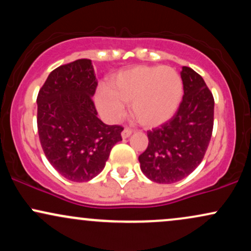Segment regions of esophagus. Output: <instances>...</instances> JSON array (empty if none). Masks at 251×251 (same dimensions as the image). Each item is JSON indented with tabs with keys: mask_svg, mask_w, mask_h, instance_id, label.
<instances>
[{
	"mask_svg": "<svg viewBox=\"0 0 251 251\" xmlns=\"http://www.w3.org/2000/svg\"><path fill=\"white\" fill-rule=\"evenodd\" d=\"M132 134V129L131 128H124V131L122 132V137H123V139H126V138H128L129 135Z\"/></svg>",
	"mask_w": 251,
	"mask_h": 251,
	"instance_id": "obj_1",
	"label": "esophagus"
}]
</instances>
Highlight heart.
Segmentation results:
<instances>
[{"instance_id":"1","label":"heart","mask_w":251,"mask_h":251,"mask_svg":"<svg viewBox=\"0 0 251 251\" xmlns=\"http://www.w3.org/2000/svg\"><path fill=\"white\" fill-rule=\"evenodd\" d=\"M183 83L175 70L162 66H138L112 77L108 91L97 94V106L106 118L117 120L129 105L131 116L145 127L169 122L177 112Z\"/></svg>"}]
</instances>
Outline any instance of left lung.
<instances>
[{"mask_svg": "<svg viewBox=\"0 0 251 251\" xmlns=\"http://www.w3.org/2000/svg\"><path fill=\"white\" fill-rule=\"evenodd\" d=\"M184 96L174 118L148 132L149 145L139 155L140 169L152 181L171 184L200 165L214 127V97L200 74L181 67Z\"/></svg>", "mask_w": 251, "mask_h": 251, "instance_id": "1", "label": "left lung"}]
</instances>
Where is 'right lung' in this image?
I'll return each instance as SVG.
<instances>
[{"label":"right lung","mask_w":251,"mask_h":251,"mask_svg":"<svg viewBox=\"0 0 251 251\" xmlns=\"http://www.w3.org/2000/svg\"><path fill=\"white\" fill-rule=\"evenodd\" d=\"M98 80L88 59L57 67L37 96L40 143L50 165L72 181H88L105 168L122 140V126L97 117L92 97Z\"/></svg>","instance_id":"right-lung-1"}]
</instances>
